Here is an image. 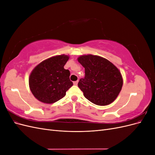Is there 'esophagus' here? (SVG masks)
<instances>
[{"label":"esophagus","instance_id":"1","mask_svg":"<svg viewBox=\"0 0 155 155\" xmlns=\"http://www.w3.org/2000/svg\"><path fill=\"white\" fill-rule=\"evenodd\" d=\"M78 81H74V85H78Z\"/></svg>","mask_w":155,"mask_h":155}]
</instances>
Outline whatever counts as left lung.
Returning a JSON list of instances; mask_svg holds the SVG:
<instances>
[{"mask_svg":"<svg viewBox=\"0 0 155 155\" xmlns=\"http://www.w3.org/2000/svg\"><path fill=\"white\" fill-rule=\"evenodd\" d=\"M78 61L85 68V78L78 83L84 96L97 105L105 106L113 102L123 86L119 69L109 60L98 55H82Z\"/></svg>","mask_w":155,"mask_h":155,"instance_id":"left-lung-1","label":"left lung"}]
</instances>
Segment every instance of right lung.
Instances as JSON below:
<instances>
[{"label":"right lung","instance_id":"1","mask_svg":"<svg viewBox=\"0 0 155 155\" xmlns=\"http://www.w3.org/2000/svg\"><path fill=\"white\" fill-rule=\"evenodd\" d=\"M69 55H59L46 59L33 69L29 76V87L39 101L51 104L66 95L73 85L70 71L64 68Z\"/></svg>","mask_w":155,"mask_h":155}]
</instances>
